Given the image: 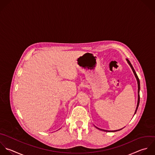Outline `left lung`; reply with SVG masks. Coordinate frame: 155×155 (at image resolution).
Returning a JSON list of instances; mask_svg holds the SVG:
<instances>
[{
	"label": "left lung",
	"mask_w": 155,
	"mask_h": 155,
	"mask_svg": "<svg viewBox=\"0 0 155 155\" xmlns=\"http://www.w3.org/2000/svg\"><path fill=\"white\" fill-rule=\"evenodd\" d=\"M127 63H129V64L130 65V66L131 67V68H132V71H133V72L134 73V75H135V77H136V78H137V83H138V103H137V108H136V110H135V114H136V112H137V109H138V108L139 104H140V80H139V78H138V75H137V73H136V72H135V69H134V67L132 66V64L130 63V61H129L128 59H127ZM135 114H134V115H135ZM95 127L97 129H100V130H103V131H104V132H117V131H118V130H121V129H121L117 130H103V129H99V128L97 127L96 126H95Z\"/></svg>",
	"instance_id": "8db88e82"
}]
</instances>
